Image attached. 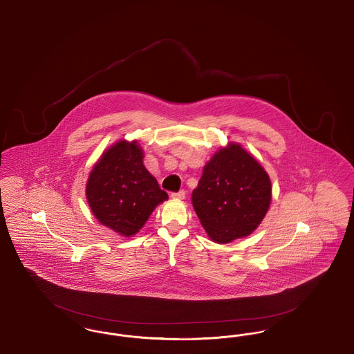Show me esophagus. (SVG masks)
<instances>
[{"label": "esophagus", "instance_id": "esophagus-1", "mask_svg": "<svg viewBox=\"0 0 354 354\" xmlns=\"http://www.w3.org/2000/svg\"><path fill=\"white\" fill-rule=\"evenodd\" d=\"M171 198L175 199V201H183L185 198V191H179V192H172L171 194Z\"/></svg>", "mask_w": 354, "mask_h": 354}]
</instances>
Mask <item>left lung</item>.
<instances>
[{"mask_svg": "<svg viewBox=\"0 0 354 354\" xmlns=\"http://www.w3.org/2000/svg\"><path fill=\"white\" fill-rule=\"evenodd\" d=\"M272 202L270 175L239 143L220 147L203 167L192 205L208 237L219 244L251 235Z\"/></svg>", "mask_w": 354, "mask_h": 354, "instance_id": "8db88e82", "label": "left lung"}]
</instances>
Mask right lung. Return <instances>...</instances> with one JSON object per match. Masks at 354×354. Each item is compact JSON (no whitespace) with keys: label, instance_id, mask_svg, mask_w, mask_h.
<instances>
[{"label":"right lung","instance_id":"1","mask_svg":"<svg viewBox=\"0 0 354 354\" xmlns=\"http://www.w3.org/2000/svg\"><path fill=\"white\" fill-rule=\"evenodd\" d=\"M143 158L138 140L120 139L103 151L86 182V199L95 219L124 237L138 234L156 205L169 199Z\"/></svg>","mask_w":354,"mask_h":354}]
</instances>
